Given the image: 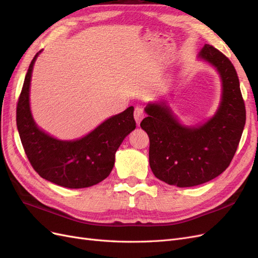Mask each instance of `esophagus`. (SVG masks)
<instances>
[{
    "label": "esophagus",
    "mask_w": 258,
    "mask_h": 258,
    "mask_svg": "<svg viewBox=\"0 0 258 258\" xmlns=\"http://www.w3.org/2000/svg\"><path fill=\"white\" fill-rule=\"evenodd\" d=\"M134 117H135V120L137 122V125H139L141 120L144 117V111H143V109H142V107L140 105H137L135 107V111H134Z\"/></svg>",
    "instance_id": "esophagus-1"
}]
</instances>
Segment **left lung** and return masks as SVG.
Listing matches in <instances>:
<instances>
[{"mask_svg": "<svg viewBox=\"0 0 258 258\" xmlns=\"http://www.w3.org/2000/svg\"><path fill=\"white\" fill-rule=\"evenodd\" d=\"M198 58L214 66L221 78L222 96L216 114L203 125L187 127L160 101L148 104V117L140 123L150 138L149 159L154 175L179 187L203 184L226 171L245 124L244 101L231 61L209 44Z\"/></svg>", "mask_w": 258, "mask_h": 258, "instance_id": "8db88e82", "label": "left lung"}]
</instances>
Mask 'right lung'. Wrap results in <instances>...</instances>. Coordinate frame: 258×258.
Listing matches in <instances>:
<instances>
[{
  "label": "right lung",
  "instance_id": "add662e5",
  "mask_svg": "<svg viewBox=\"0 0 258 258\" xmlns=\"http://www.w3.org/2000/svg\"><path fill=\"white\" fill-rule=\"evenodd\" d=\"M36 53L27 71L17 105V126L27 158L46 180L69 188L88 187L101 182L115 164V154L128 134L135 130L134 107L110 117L85 137L58 140L40 130L29 106V86Z\"/></svg>",
  "mask_w": 258,
  "mask_h": 258
}]
</instances>
